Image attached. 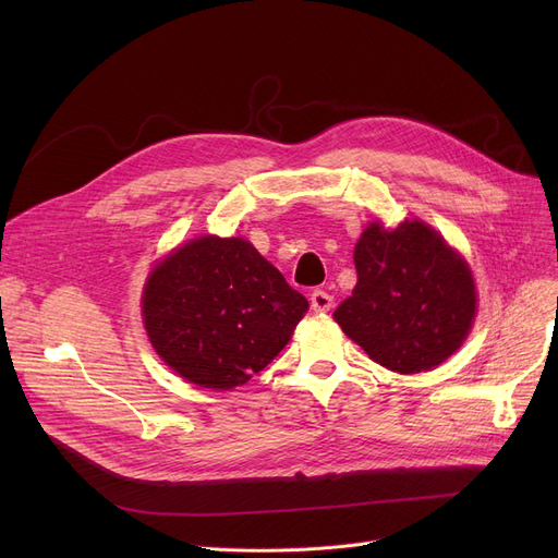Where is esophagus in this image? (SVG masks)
I'll return each instance as SVG.
<instances>
[{
	"mask_svg": "<svg viewBox=\"0 0 558 558\" xmlns=\"http://www.w3.org/2000/svg\"><path fill=\"white\" fill-rule=\"evenodd\" d=\"M310 303H312L314 312H328L332 307V296L324 289H314L310 296Z\"/></svg>",
	"mask_w": 558,
	"mask_h": 558,
	"instance_id": "obj_1",
	"label": "esophagus"
}]
</instances>
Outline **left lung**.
<instances>
[{
	"mask_svg": "<svg viewBox=\"0 0 558 558\" xmlns=\"http://www.w3.org/2000/svg\"><path fill=\"white\" fill-rule=\"evenodd\" d=\"M357 284L335 310L341 330L389 371L444 364L471 332L477 291L468 262L418 219L373 221L355 246Z\"/></svg>",
	"mask_w": 558,
	"mask_h": 558,
	"instance_id": "obj_1",
	"label": "left lung"
}]
</instances>
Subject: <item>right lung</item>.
<instances>
[{
  "mask_svg": "<svg viewBox=\"0 0 558 558\" xmlns=\"http://www.w3.org/2000/svg\"><path fill=\"white\" fill-rule=\"evenodd\" d=\"M307 307L251 242L215 234L169 253L142 291L144 328L160 360L215 391L267 368Z\"/></svg>",
  "mask_w": 558,
  "mask_h": 558,
  "instance_id": "1",
  "label": "right lung"
}]
</instances>
